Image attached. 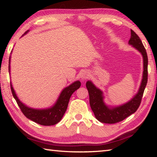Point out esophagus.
Returning <instances> with one entry per match:
<instances>
[{"mask_svg":"<svg viewBox=\"0 0 157 157\" xmlns=\"http://www.w3.org/2000/svg\"><path fill=\"white\" fill-rule=\"evenodd\" d=\"M89 72H87V71H84V72L82 73L80 77L82 79H86L89 78Z\"/></svg>","mask_w":157,"mask_h":157,"instance_id":"obj_1","label":"esophagus"}]
</instances>
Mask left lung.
I'll return each mask as SVG.
<instances>
[{
  "label": "left lung",
  "mask_w": 157,
  "mask_h": 157,
  "mask_svg": "<svg viewBox=\"0 0 157 157\" xmlns=\"http://www.w3.org/2000/svg\"><path fill=\"white\" fill-rule=\"evenodd\" d=\"M129 44L132 45L133 47L139 50L143 58V74L141 84L139 91L131 100L118 107H109L103 101L104 97L102 91L96 88L91 81H88L86 84L89 94L90 106L95 118L101 123L113 124L123 121L131 114L136 112L141 102L143 93L147 83V55L139 36L132 30H131V38L129 41Z\"/></svg>",
  "instance_id": "8db88e82"
}]
</instances>
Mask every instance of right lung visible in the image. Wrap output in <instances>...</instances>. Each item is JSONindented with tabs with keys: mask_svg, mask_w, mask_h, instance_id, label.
<instances>
[{
	"mask_svg": "<svg viewBox=\"0 0 157 157\" xmlns=\"http://www.w3.org/2000/svg\"><path fill=\"white\" fill-rule=\"evenodd\" d=\"M28 31L29 30L25 32L24 34L27 33ZM9 63H10V57ZM10 68V66L9 65V71ZM80 86V82L75 81L63 90L56 103L52 107L46 109H35L27 107V106L21 102L15 94L12 84H10L13 96L17 101L18 107H20L21 111L24 114V116L30 120L45 126L54 125V124L59 123L61 119L62 118L63 114L65 113L66 109H67L68 102L71 95L77 89H78Z\"/></svg>",
	"mask_w": 157,
	"mask_h": 157,
	"instance_id": "obj_1",
	"label": "right lung"
}]
</instances>
